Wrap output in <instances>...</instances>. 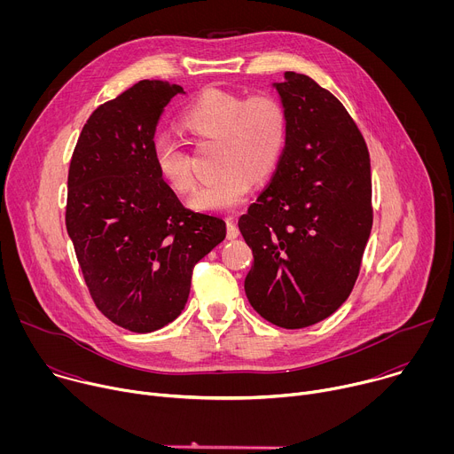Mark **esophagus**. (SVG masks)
<instances>
[{
    "label": "esophagus",
    "instance_id": "esophagus-1",
    "mask_svg": "<svg viewBox=\"0 0 454 454\" xmlns=\"http://www.w3.org/2000/svg\"><path fill=\"white\" fill-rule=\"evenodd\" d=\"M226 237H228L230 240H233V239L239 237V226H237L235 221H231V219H228V224H226Z\"/></svg>",
    "mask_w": 454,
    "mask_h": 454
}]
</instances>
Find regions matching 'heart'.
Instances as JSON below:
<instances>
[{
	"mask_svg": "<svg viewBox=\"0 0 454 454\" xmlns=\"http://www.w3.org/2000/svg\"><path fill=\"white\" fill-rule=\"evenodd\" d=\"M181 125L196 140L219 145V174L190 198V207L200 212L235 210L247 198L253 181L262 183L275 172L287 138L286 109L268 93L246 98L224 90H207L183 111ZM153 158L160 177L172 190H192V163L177 140L160 137Z\"/></svg>",
	"mask_w": 454,
	"mask_h": 454,
	"instance_id": "1",
	"label": "heart"
}]
</instances>
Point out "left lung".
Wrapping results in <instances>:
<instances>
[{"mask_svg": "<svg viewBox=\"0 0 454 454\" xmlns=\"http://www.w3.org/2000/svg\"><path fill=\"white\" fill-rule=\"evenodd\" d=\"M273 88L287 138L268 188L239 219L253 251L251 307L282 329L329 317L352 293L372 231L370 154L343 104L310 77Z\"/></svg>", "mask_w": 454, "mask_h": 454, "instance_id": "obj_1", "label": "left lung"}]
</instances>
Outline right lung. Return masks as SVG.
<instances>
[{"label":"right lung","mask_w":454,"mask_h":454,"mask_svg":"<svg viewBox=\"0 0 454 454\" xmlns=\"http://www.w3.org/2000/svg\"><path fill=\"white\" fill-rule=\"evenodd\" d=\"M177 93V84L140 81L98 106L68 172L67 230L90 294L140 334L181 314L193 266L226 237L221 217L184 208L156 170V125Z\"/></svg>","instance_id":"obj_1"}]
</instances>
